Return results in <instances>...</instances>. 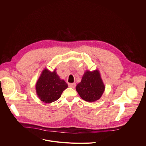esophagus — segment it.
Here are the masks:
<instances>
[{
    "label": "esophagus",
    "mask_w": 146,
    "mask_h": 146,
    "mask_svg": "<svg viewBox=\"0 0 146 146\" xmlns=\"http://www.w3.org/2000/svg\"><path fill=\"white\" fill-rule=\"evenodd\" d=\"M76 83H69L68 84V86L69 87H71V88H75V87H76Z\"/></svg>",
    "instance_id": "obj_1"
}]
</instances>
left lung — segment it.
Instances as JSON below:
<instances>
[{
    "label": "left lung",
    "mask_w": 146,
    "mask_h": 146,
    "mask_svg": "<svg viewBox=\"0 0 146 146\" xmlns=\"http://www.w3.org/2000/svg\"><path fill=\"white\" fill-rule=\"evenodd\" d=\"M105 90L99 70H87L81 81L76 86V91L80 96L86 102H94L99 100Z\"/></svg>",
    "instance_id": "obj_1"
}]
</instances>
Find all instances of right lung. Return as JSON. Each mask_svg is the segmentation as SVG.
<instances>
[{"instance_id":"obj_1","label":"right lung","mask_w":146,"mask_h":146,"mask_svg":"<svg viewBox=\"0 0 146 146\" xmlns=\"http://www.w3.org/2000/svg\"><path fill=\"white\" fill-rule=\"evenodd\" d=\"M67 88V83L60 78L55 69L51 72L45 68L36 83V94L41 101L46 103L57 100Z\"/></svg>"}]
</instances>
